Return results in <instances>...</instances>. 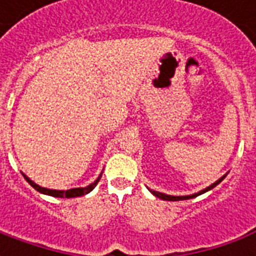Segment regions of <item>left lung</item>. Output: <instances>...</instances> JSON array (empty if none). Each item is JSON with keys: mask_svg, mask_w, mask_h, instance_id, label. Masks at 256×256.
Listing matches in <instances>:
<instances>
[{"mask_svg": "<svg viewBox=\"0 0 256 256\" xmlns=\"http://www.w3.org/2000/svg\"><path fill=\"white\" fill-rule=\"evenodd\" d=\"M228 176V172H226L225 176H222V177L218 180V181H215L214 184H211L210 186H207L206 189H203V190H200V192L198 193H193V194H188V196H172V194H166V193H162V192H158V190H154V189H150V192L154 194V196H156V198H162V200H168V202H178V200H188V198H196V196H198V194H203V193L208 192V190H211L212 188H215L216 185L220 182H222V180Z\"/></svg>", "mask_w": 256, "mask_h": 256, "instance_id": "1", "label": "left lung"}]
</instances>
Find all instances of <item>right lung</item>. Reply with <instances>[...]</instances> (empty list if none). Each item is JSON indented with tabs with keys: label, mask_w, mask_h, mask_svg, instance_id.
<instances>
[{
	"label": "right lung",
	"mask_w": 256,
	"mask_h": 256,
	"mask_svg": "<svg viewBox=\"0 0 256 256\" xmlns=\"http://www.w3.org/2000/svg\"><path fill=\"white\" fill-rule=\"evenodd\" d=\"M23 174V177L26 178V181L30 184L31 186L34 189H36L40 193H44V194H48V196H53V198H78V196H84V194H88L89 192H92L93 189L96 188V185H97V182L100 181L101 178V172L100 176L97 177V180H96L94 182H92L90 185H88V186H84V188H72V189H67V190H56V189H48V188H42V186H40L38 184H36L34 181H31L30 178L26 176L24 172H22Z\"/></svg>",
	"instance_id": "1"
}]
</instances>
